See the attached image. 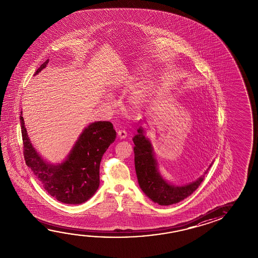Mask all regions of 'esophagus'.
<instances>
[{
    "label": "esophagus",
    "mask_w": 258,
    "mask_h": 258,
    "mask_svg": "<svg viewBox=\"0 0 258 258\" xmlns=\"http://www.w3.org/2000/svg\"><path fill=\"white\" fill-rule=\"evenodd\" d=\"M127 131H125V130H119L118 131V136L119 139H125L127 137Z\"/></svg>",
    "instance_id": "esophagus-1"
}]
</instances>
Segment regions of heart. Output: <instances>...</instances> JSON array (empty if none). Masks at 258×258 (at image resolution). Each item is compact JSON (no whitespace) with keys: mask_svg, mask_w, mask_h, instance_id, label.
<instances>
[{"mask_svg":"<svg viewBox=\"0 0 258 258\" xmlns=\"http://www.w3.org/2000/svg\"><path fill=\"white\" fill-rule=\"evenodd\" d=\"M145 97H146V92L144 89H142L134 93V95L132 97V102L135 105H140L145 101Z\"/></svg>","mask_w":258,"mask_h":258,"instance_id":"b5f03b06","label":"heart"}]
</instances>
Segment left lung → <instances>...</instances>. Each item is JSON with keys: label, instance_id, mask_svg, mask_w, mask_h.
Returning <instances> with one entry per match:
<instances>
[{"label": "left lung", "instance_id": "obj_1", "mask_svg": "<svg viewBox=\"0 0 258 258\" xmlns=\"http://www.w3.org/2000/svg\"><path fill=\"white\" fill-rule=\"evenodd\" d=\"M135 144V168L138 181L144 192L159 205L180 203L190 196L204 180V175L188 185L173 186L165 182L157 171V164L149 140L143 134L142 127L133 138Z\"/></svg>", "mask_w": 258, "mask_h": 258}]
</instances>
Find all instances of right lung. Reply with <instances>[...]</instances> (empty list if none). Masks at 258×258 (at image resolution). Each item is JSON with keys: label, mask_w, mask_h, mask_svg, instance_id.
I'll return each mask as SVG.
<instances>
[{"label": "right lung", "mask_w": 258, "mask_h": 258, "mask_svg": "<svg viewBox=\"0 0 258 258\" xmlns=\"http://www.w3.org/2000/svg\"><path fill=\"white\" fill-rule=\"evenodd\" d=\"M46 60L35 73L47 67ZM21 119L23 155L43 188L54 198L67 204H80L91 198L100 184V164L107 148L116 139L110 121H97L85 127L68 158L62 164L51 165L36 152L27 134L23 117Z\"/></svg>", "instance_id": "1"}]
</instances>
